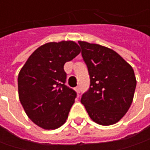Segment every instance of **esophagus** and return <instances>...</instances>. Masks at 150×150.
Segmentation results:
<instances>
[{"mask_svg": "<svg viewBox=\"0 0 150 150\" xmlns=\"http://www.w3.org/2000/svg\"><path fill=\"white\" fill-rule=\"evenodd\" d=\"M75 91H76L78 93H80V87H79V86L76 87V88H75Z\"/></svg>", "mask_w": 150, "mask_h": 150, "instance_id": "obj_1", "label": "esophagus"}]
</instances>
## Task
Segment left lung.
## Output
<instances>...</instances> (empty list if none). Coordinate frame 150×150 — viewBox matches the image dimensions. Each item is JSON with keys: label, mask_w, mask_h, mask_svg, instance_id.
<instances>
[{"label": "left lung", "mask_w": 150, "mask_h": 150, "mask_svg": "<svg viewBox=\"0 0 150 150\" xmlns=\"http://www.w3.org/2000/svg\"><path fill=\"white\" fill-rule=\"evenodd\" d=\"M90 78L82 98L89 117L100 125L118 122L133 102L136 78L132 67L113 50L98 44L78 42Z\"/></svg>", "instance_id": "8db88e82"}]
</instances>
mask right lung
<instances>
[{
    "label": "right lung",
    "mask_w": 150,
    "mask_h": 150,
    "mask_svg": "<svg viewBox=\"0 0 150 150\" xmlns=\"http://www.w3.org/2000/svg\"><path fill=\"white\" fill-rule=\"evenodd\" d=\"M80 53L72 41L49 42L38 47L21 69L18 93L28 118L44 129L66 122L77 93L65 83L64 64Z\"/></svg>",
    "instance_id": "1"
}]
</instances>
